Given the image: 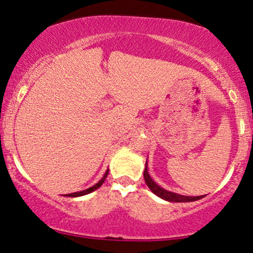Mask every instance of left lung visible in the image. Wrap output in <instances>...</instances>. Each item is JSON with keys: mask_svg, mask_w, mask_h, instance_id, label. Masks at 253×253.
Instances as JSON below:
<instances>
[{"mask_svg": "<svg viewBox=\"0 0 253 253\" xmlns=\"http://www.w3.org/2000/svg\"><path fill=\"white\" fill-rule=\"evenodd\" d=\"M144 179L145 183L147 184V187L150 188L151 191L153 194H156L157 196H159L161 199L165 200V201L169 202H191V201H197V200L202 199L205 196H184V195H179V194L176 193H171V191H168L163 189L162 187H159L157 183L151 178V176L149 175V171H147V162H146V167H145L144 170Z\"/></svg>", "mask_w": 253, "mask_h": 253, "instance_id": "obj_1", "label": "left lung"}]
</instances>
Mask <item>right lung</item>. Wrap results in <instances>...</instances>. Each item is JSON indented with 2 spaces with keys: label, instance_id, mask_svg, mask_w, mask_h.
<instances>
[{
  "label": "right lung",
  "instance_id": "add662e5",
  "mask_svg": "<svg viewBox=\"0 0 253 253\" xmlns=\"http://www.w3.org/2000/svg\"><path fill=\"white\" fill-rule=\"evenodd\" d=\"M107 175H108V170L106 171V173H104V176H103L102 178H101L100 181H98V182H97L96 184H95V185H92V187L88 188V189H86V190H82V191H77V193L68 194V195H66V196H69V197H78V196H83V195H86V194H89V193H91V191L96 190L97 188H100L101 185H102V183L104 182V179H106Z\"/></svg>",
  "mask_w": 253,
  "mask_h": 253
}]
</instances>
